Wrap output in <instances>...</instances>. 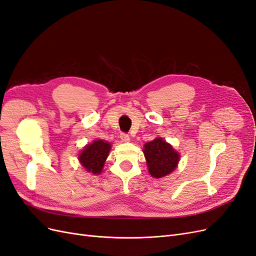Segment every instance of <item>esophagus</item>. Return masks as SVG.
Returning <instances> with one entry per match:
<instances>
[{"label":"esophagus","mask_w":256,"mask_h":256,"mask_svg":"<svg viewBox=\"0 0 256 256\" xmlns=\"http://www.w3.org/2000/svg\"><path fill=\"white\" fill-rule=\"evenodd\" d=\"M120 140H122V142H129V136L127 134H125V132H122V134H120Z\"/></svg>","instance_id":"esophagus-1"}]
</instances>
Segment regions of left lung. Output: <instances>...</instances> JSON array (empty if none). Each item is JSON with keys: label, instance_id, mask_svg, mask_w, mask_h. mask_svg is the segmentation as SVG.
<instances>
[{"label": "left lung", "instance_id": "1", "mask_svg": "<svg viewBox=\"0 0 256 256\" xmlns=\"http://www.w3.org/2000/svg\"><path fill=\"white\" fill-rule=\"evenodd\" d=\"M144 156L146 158L150 174L154 178H160L173 172L180 161V154L173 147L157 138L144 145Z\"/></svg>", "mask_w": 256, "mask_h": 256}]
</instances>
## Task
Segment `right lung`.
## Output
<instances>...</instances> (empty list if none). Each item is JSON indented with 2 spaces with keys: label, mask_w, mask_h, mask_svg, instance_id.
Returning a JSON list of instances; mask_svg holds the SVG:
<instances>
[{
  "label": "right lung",
  "mask_w": 256,
  "mask_h": 256,
  "mask_svg": "<svg viewBox=\"0 0 256 256\" xmlns=\"http://www.w3.org/2000/svg\"><path fill=\"white\" fill-rule=\"evenodd\" d=\"M111 150V144L104 142L102 140L94 141L84 147L80 154L79 160L86 170V172L92 174H100L104 168V161Z\"/></svg>",
  "instance_id": "1"
}]
</instances>
